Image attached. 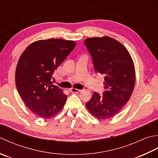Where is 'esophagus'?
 <instances>
[{"mask_svg":"<svg viewBox=\"0 0 158 158\" xmlns=\"http://www.w3.org/2000/svg\"><path fill=\"white\" fill-rule=\"evenodd\" d=\"M69 91L71 92H72V93H79L80 91V90L75 89V88H72V89H69Z\"/></svg>","mask_w":158,"mask_h":158,"instance_id":"1","label":"esophagus"}]
</instances>
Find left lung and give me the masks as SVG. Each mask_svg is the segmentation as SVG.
<instances>
[{"instance_id":"1","label":"left lung","mask_w":158,"mask_h":158,"mask_svg":"<svg viewBox=\"0 0 158 158\" xmlns=\"http://www.w3.org/2000/svg\"><path fill=\"white\" fill-rule=\"evenodd\" d=\"M86 48L96 72L104 76L103 95L94 92L86 107L96 118L107 119L119 112L129 101L135 85L133 60L123 44L109 37L87 38Z\"/></svg>"}]
</instances>
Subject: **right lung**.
<instances>
[{
  "label": "right lung",
  "instance_id": "add662e5",
  "mask_svg": "<svg viewBox=\"0 0 158 158\" xmlns=\"http://www.w3.org/2000/svg\"><path fill=\"white\" fill-rule=\"evenodd\" d=\"M75 46L73 41L40 40L29 45L19 59L16 88L26 106L38 117L51 118L63 108L67 96L51 80Z\"/></svg>",
  "mask_w": 158,
  "mask_h": 158
}]
</instances>
